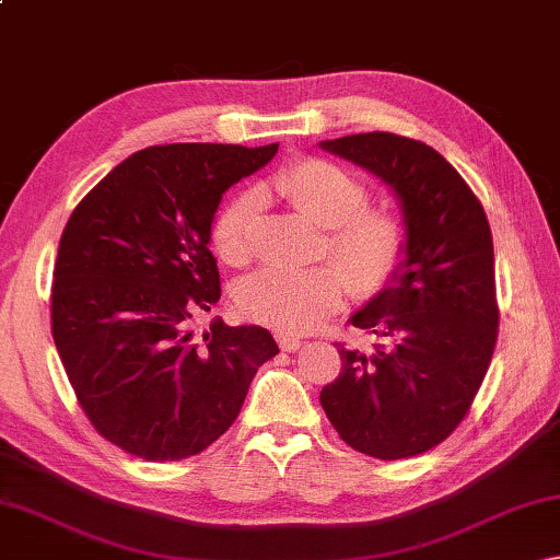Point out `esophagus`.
Masks as SVG:
<instances>
[{
    "label": "esophagus",
    "instance_id": "esophagus-1",
    "mask_svg": "<svg viewBox=\"0 0 560 560\" xmlns=\"http://www.w3.org/2000/svg\"><path fill=\"white\" fill-rule=\"evenodd\" d=\"M277 343H279L281 350H287V353H293V350L301 348L303 340L296 338V336H283V334H279V336H277Z\"/></svg>",
    "mask_w": 560,
    "mask_h": 560
}]
</instances>
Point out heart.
<instances>
[{
    "mask_svg": "<svg viewBox=\"0 0 560 560\" xmlns=\"http://www.w3.org/2000/svg\"><path fill=\"white\" fill-rule=\"evenodd\" d=\"M269 189L293 210L326 230L320 257L334 264L311 269H264L240 289V308L257 324L281 334H306L343 301L375 299L400 279L410 254L402 214L365 207L368 187L324 158H301L269 179ZM259 197L242 192L226 202L212 224V246L230 267H246L257 252Z\"/></svg>",
    "mask_w": 560,
    "mask_h": 560,
    "instance_id": "b5f03b06",
    "label": "heart"
}]
</instances>
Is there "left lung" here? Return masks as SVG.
I'll list each match as a JSON object with an SVG mask.
<instances>
[{"mask_svg":"<svg viewBox=\"0 0 560 560\" xmlns=\"http://www.w3.org/2000/svg\"><path fill=\"white\" fill-rule=\"evenodd\" d=\"M320 145L385 179L410 230L400 279L350 318L371 348L336 343L343 365L320 405L348 447L375 459L415 457L459 428L494 355L499 303L485 207L422 140L375 130Z\"/></svg>","mask_w":560,"mask_h":560,"instance_id":"left-lung-1","label":"left lung"}]
</instances>
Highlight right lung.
Wrapping results in <instances>:
<instances>
[{
	"label": "right lung",
	"mask_w": 560,
	"mask_h": 560,
	"mask_svg": "<svg viewBox=\"0 0 560 560\" xmlns=\"http://www.w3.org/2000/svg\"><path fill=\"white\" fill-rule=\"evenodd\" d=\"M279 145H153L75 205L51 283V336L81 410L132 457L177 462L232 428L279 353L259 326L192 318L222 296L210 232L222 195Z\"/></svg>",
	"instance_id": "obj_1"
}]
</instances>
